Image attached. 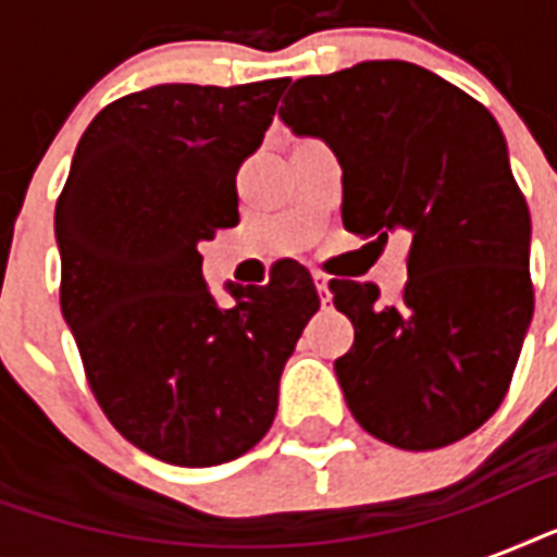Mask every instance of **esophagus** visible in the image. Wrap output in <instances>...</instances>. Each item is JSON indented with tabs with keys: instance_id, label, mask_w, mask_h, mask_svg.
I'll use <instances>...</instances> for the list:
<instances>
[{
	"instance_id": "34e87169",
	"label": "esophagus",
	"mask_w": 557,
	"mask_h": 557,
	"mask_svg": "<svg viewBox=\"0 0 557 557\" xmlns=\"http://www.w3.org/2000/svg\"><path fill=\"white\" fill-rule=\"evenodd\" d=\"M312 280H314V288H318V295H321V304H330V300H332V297H330V277H326L323 271H314Z\"/></svg>"
}]
</instances>
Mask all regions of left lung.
<instances>
[{
  "mask_svg": "<svg viewBox=\"0 0 557 557\" xmlns=\"http://www.w3.org/2000/svg\"><path fill=\"white\" fill-rule=\"evenodd\" d=\"M280 117L335 152L347 231L410 234L398 304H379L372 283H330L356 326L335 361L352 416L405 450L474 433L509 389L535 309L532 222L497 121L405 60L300 77Z\"/></svg>",
  "mask_w": 557,
  "mask_h": 557,
  "instance_id": "8db88e82",
  "label": "left lung"
}]
</instances>
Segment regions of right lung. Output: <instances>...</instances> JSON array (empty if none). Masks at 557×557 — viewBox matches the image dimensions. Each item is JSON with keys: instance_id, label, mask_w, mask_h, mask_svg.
<instances>
[{"instance_id": "1", "label": "right lung", "mask_w": 557, "mask_h": 557, "mask_svg": "<svg viewBox=\"0 0 557 557\" xmlns=\"http://www.w3.org/2000/svg\"><path fill=\"white\" fill-rule=\"evenodd\" d=\"M288 81L161 83L100 109L57 199L60 309L100 410L185 468L243 457L274 422L288 356L321 297L295 260L219 306L199 245L239 222L236 173Z\"/></svg>"}]
</instances>
